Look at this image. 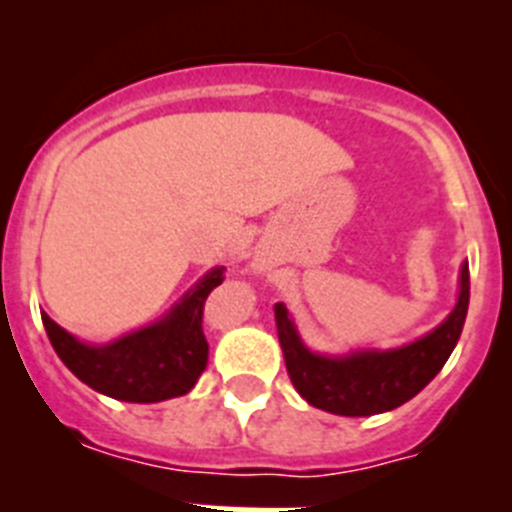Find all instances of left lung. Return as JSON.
Listing matches in <instances>:
<instances>
[{
  "label": "left lung",
  "instance_id": "left-lung-1",
  "mask_svg": "<svg viewBox=\"0 0 512 512\" xmlns=\"http://www.w3.org/2000/svg\"><path fill=\"white\" fill-rule=\"evenodd\" d=\"M469 307V264L459 271V297L454 310L431 333L397 348H356L348 354H318L302 341L295 320L284 307L274 305L279 343L287 374L295 390L333 415L364 418L395 410L413 400L449 361L461 336Z\"/></svg>",
  "mask_w": 512,
  "mask_h": 512
}]
</instances>
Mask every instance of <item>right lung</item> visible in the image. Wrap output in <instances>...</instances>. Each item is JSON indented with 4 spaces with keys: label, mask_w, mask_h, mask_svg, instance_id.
Here are the masks:
<instances>
[{
    "label": "right lung",
    "mask_w": 512,
    "mask_h": 512,
    "mask_svg": "<svg viewBox=\"0 0 512 512\" xmlns=\"http://www.w3.org/2000/svg\"><path fill=\"white\" fill-rule=\"evenodd\" d=\"M223 269L215 266L184 292L164 318L125 333L112 343H84L40 310L45 333L58 359L94 392L122 402H161L192 390L207 366V338L202 333V307Z\"/></svg>",
    "instance_id": "right-lung-1"
}]
</instances>
